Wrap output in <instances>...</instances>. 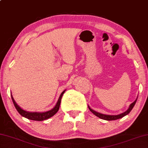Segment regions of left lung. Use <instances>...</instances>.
<instances>
[{"mask_svg": "<svg viewBox=\"0 0 148 148\" xmlns=\"http://www.w3.org/2000/svg\"><path fill=\"white\" fill-rule=\"evenodd\" d=\"M138 99V98H137ZM137 99L134 101V102L132 103L130 105L129 108H128V110L125 111V112L121 113V114H119V115H105V114H102V113H98L97 111H94L92 110L91 108H89V106H88V108L89 109V110L91 111L92 113H93L94 115H95L96 116L99 117V118L102 119H104V120H108V121H111V120H116V119H120L122 118V117L125 116L126 115H127L128 113H129L130 111H132V110L134 108L135 104H136V103L137 101Z\"/></svg>", "mask_w": 148, "mask_h": 148, "instance_id": "1", "label": "left lung"}]
</instances>
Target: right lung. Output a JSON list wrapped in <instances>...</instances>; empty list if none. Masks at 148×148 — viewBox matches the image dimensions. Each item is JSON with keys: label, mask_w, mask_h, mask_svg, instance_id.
<instances>
[{"label": "right lung", "mask_w": 148, "mask_h": 148, "mask_svg": "<svg viewBox=\"0 0 148 148\" xmlns=\"http://www.w3.org/2000/svg\"><path fill=\"white\" fill-rule=\"evenodd\" d=\"M65 90L62 92L61 95L58 99V101H57L56 106H55L54 108H53L52 110H49L48 111H46V112H29V111H27L23 110V109H21L20 107H19L18 105L16 103L15 101L14 100L13 97L11 95V98L12 100V102H13L14 106L15 107V108L16 109V110L18 112L20 113V114L22 115L23 117H26V118L31 119V120H34V121H43L45 120V119H47L49 118H50L52 116H53L55 113H56L57 111H58L59 109V106L60 104H61V98L62 96H63V93H65Z\"/></svg>", "instance_id": "right-lung-1"}]
</instances>
